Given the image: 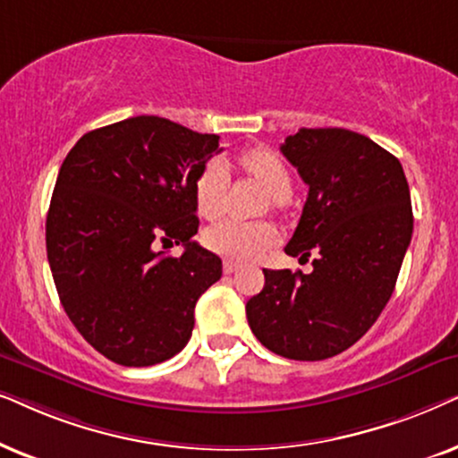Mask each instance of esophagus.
I'll use <instances>...</instances> for the list:
<instances>
[{
	"label": "esophagus",
	"mask_w": 458,
	"mask_h": 458,
	"mask_svg": "<svg viewBox=\"0 0 458 458\" xmlns=\"http://www.w3.org/2000/svg\"><path fill=\"white\" fill-rule=\"evenodd\" d=\"M236 270H241V266L236 264V261H230V259L224 261V274H234Z\"/></svg>",
	"instance_id": "esophagus-1"
}]
</instances>
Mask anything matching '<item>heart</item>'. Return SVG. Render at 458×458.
<instances>
[{
    "label": "heart",
    "mask_w": 458,
    "mask_h": 458,
    "mask_svg": "<svg viewBox=\"0 0 458 458\" xmlns=\"http://www.w3.org/2000/svg\"><path fill=\"white\" fill-rule=\"evenodd\" d=\"M241 165L253 175L270 194L274 205L284 203L291 197V172L274 150L253 148L241 157ZM225 182L228 174L219 161H209L194 180V207L199 216L213 219L224 209ZM278 239L276 228L270 222H242L225 217L209 225L203 233L205 245L228 259L251 261L267 251Z\"/></svg>",
    "instance_id": "obj_1"
}]
</instances>
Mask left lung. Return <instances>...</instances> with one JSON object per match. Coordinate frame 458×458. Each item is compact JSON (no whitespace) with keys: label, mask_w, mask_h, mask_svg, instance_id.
Masks as SVG:
<instances>
[{"label":"left lung","mask_w":458,"mask_h":458,"mask_svg":"<svg viewBox=\"0 0 458 458\" xmlns=\"http://www.w3.org/2000/svg\"><path fill=\"white\" fill-rule=\"evenodd\" d=\"M280 152L310 188L284 251L314 255V270H264L247 320L278 356L325 360L356 344L392 297L412 236L411 191L398 158L362 133L301 127Z\"/></svg>","instance_id":"8db88e82"}]
</instances>
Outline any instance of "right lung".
Wrapping results in <instances>:
<instances>
[{"instance_id":"right-lung-1","label":"right lung","mask_w":458,"mask_h":458,"mask_svg":"<svg viewBox=\"0 0 458 458\" xmlns=\"http://www.w3.org/2000/svg\"><path fill=\"white\" fill-rule=\"evenodd\" d=\"M219 136L140 114L88 131L66 155L46 219L47 261L66 316L123 367L184 350L222 259L192 241L194 180ZM184 244L172 259L157 247Z\"/></svg>"}]
</instances>
